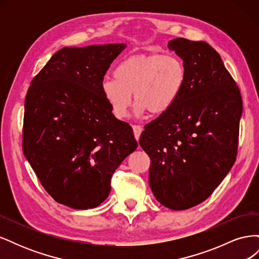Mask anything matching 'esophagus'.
<instances>
[{
	"label": "esophagus",
	"mask_w": 259,
	"mask_h": 259,
	"mask_svg": "<svg viewBox=\"0 0 259 259\" xmlns=\"http://www.w3.org/2000/svg\"><path fill=\"white\" fill-rule=\"evenodd\" d=\"M133 131H134V136L138 140L140 137V134L143 132V127L139 126V125H133Z\"/></svg>",
	"instance_id": "34e87169"
}]
</instances>
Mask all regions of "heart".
<instances>
[{"mask_svg": "<svg viewBox=\"0 0 259 259\" xmlns=\"http://www.w3.org/2000/svg\"><path fill=\"white\" fill-rule=\"evenodd\" d=\"M113 76L103 83L101 91L114 116L125 119L132 95L137 114L167 111L184 90L187 70L183 60L173 55L142 54L122 60Z\"/></svg>", "mask_w": 259, "mask_h": 259, "instance_id": "obj_1", "label": "heart"}]
</instances>
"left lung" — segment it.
<instances>
[{"mask_svg": "<svg viewBox=\"0 0 259 259\" xmlns=\"http://www.w3.org/2000/svg\"><path fill=\"white\" fill-rule=\"evenodd\" d=\"M168 49L184 60L186 83L176 103L145 125L139 145L151 160L155 199L183 210L206 200L236 162L242 97L206 42L178 37Z\"/></svg>", "mask_w": 259, "mask_h": 259, "instance_id": "1", "label": "left lung"}]
</instances>
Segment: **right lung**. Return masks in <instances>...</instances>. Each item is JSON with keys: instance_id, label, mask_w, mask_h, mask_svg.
<instances>
[{"instance_id": "add662e5", "label": "right lung", "mask_w": 259, "mask_h": 259, "mask_svg": "<svg viewBox=\"0 0 259 259\" xmlns=\"http://www.w3.org/2000/svg\"><path fill=\"white\" fill-rule=\"evenodd\" d=\"M126 45L64 48L31 81L25 100L22 150L51 197L74 209L103 203L111 177L137 142L117 120L101 85Z\"/></svg>"}]
</instances>
